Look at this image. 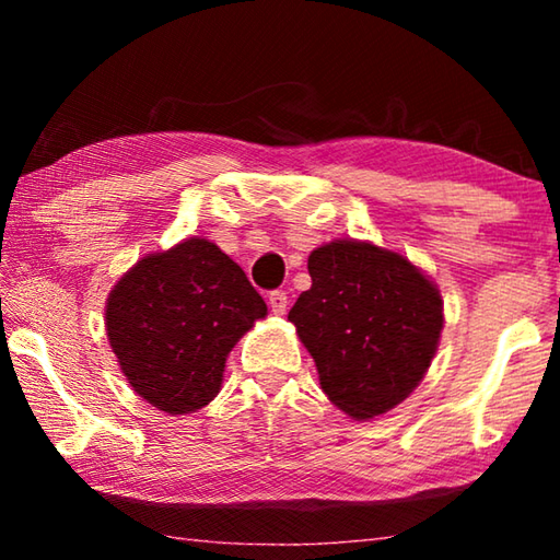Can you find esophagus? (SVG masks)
I'll return each mask as SVG.
<instances>
[{
	"mask_svg": "<svg viewBox=\"0 0 560 560\" xmlns=\"http://www.w3.org/2000/svg\"><path fill=\"white\" fill-rule=\"evenodd\" d=\"M267 301H269V308L273 311V314H277V316H283V314H287V308H289V296H287V291H269Z\"/></svg>",
	"mask_w": 560,
	"mask_h": 560,
	"instance_id": "obj_1",
	"label": "esophagus"
}]
</instances>
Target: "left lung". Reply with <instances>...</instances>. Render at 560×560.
<instances>
[{
	"mask_svg": "<svg viewBox=\"0 0 560 560\" xmlns=\"http://www.w3.org/2000/svg\"><path fill=\"white\" fill-rule=\"evenodd\" d=\"M311 289L289 311L328 400L355 420L410 395L442 334L440 291L395 252L330 242L308 257Z\"/></svg>",
	"mask_w": 560,
	"mask_h": 560,
	"instance_id": "obj_1",
	"label": "left lung"
}]
</instances>
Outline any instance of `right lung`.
Returning <instances> with one entry per match:
<instances>
[{
    "label": "right lung",
    "mask_w": 560,
    "mask_h": 560,
    "mask_svg": "<svg viewBox=\"0 0 560 560\" xmlns=\"http://www.w3.org/2000/svg\"><path fill=\"white\" fill-rule=\"evenodd\" d=\"M267 303L207 240L138 261L110 291L106 328L120 371L143 400L187 415L220 393L224 360Z\"/></svg>",
    "instance_id": "1"
}]
</instances>
